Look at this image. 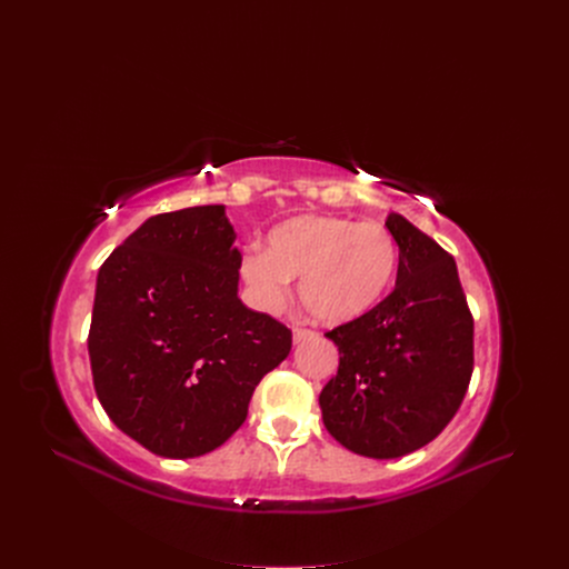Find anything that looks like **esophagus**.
Wrapping results in <instances>:
<instances>
[{
	"label": "esophagus",
	"instance_id": "obj_1",
	"mask_svg": "<svg viewBox=\"0 0 569 569\" xmlns=\"http://www.w3.org/2000/svg\"><path fill=\"white\" fill-rule=\"evenodd\" d=\"M310 338H315V331H308V329H292V342L295 345H299V342H303V340H310Z\"/></svg>",
	"mask_w": 569,
	"mask_h": 569
}]
</instances>
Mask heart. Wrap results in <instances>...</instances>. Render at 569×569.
Wrapping results in <instances>:
<instances>
[{
	"label": "heart",
	"instance_id": "heart-1",
	"mask_svg": "<svg viewBox=\"0 0 569 569\" xmlns=\"http://www.w3.org/2000/svg\"><path fill=\"white\" fill-rule=\"evenodd\" d=\"M398 263L393 236L380 222L297 216L270 229L266 252L250 248L240 274L254 301L277 312L299 279L301 306L321 323L360 319L387 295Z\"/></svg>",
	"mask_w": 569,
	"mask_h": 569
}]
</instances>
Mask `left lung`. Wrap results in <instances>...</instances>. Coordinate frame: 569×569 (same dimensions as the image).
I'll list each match as a JSON object with an SVG mask.
<instances>
[{
    "label": "left lung",
    "mask_w": 569,
    "mask_h": 569,
    "mask_svg": "<svg viewBox=\"0 0 569 569\" xmlns=\"http://www.w3.org/2000/svg\"><path fill=\"white\" fill-rule=\"evenodd\" d=\"M393 290L327 333L338 376L319 393L321 419L347 450L393 459L430 443L457 415L472 376V315L455 259L400 213Z\"/></svg>",
    "instance_id": "obj_1"
}]
</instances>
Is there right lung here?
Listing matches in <instances>:
<instances>
[{"label": "right lung", "instance_id": "right-lung-1", "mask_svg": "<svg viewBox=\"0 0 569 569\" xmlns=\"http://www.w3.org/2000/svg\"><path fill=\"white\" fill-rule=\"evenodd\" d=\"M233 240L222 204L159 213L99 270L94 389L112 423L159 457L222 446L248 419L261 378L290 353V329L238 299Z\"/></svg>", "mask_w": 569, "mask_h": 569}]
</instances>
